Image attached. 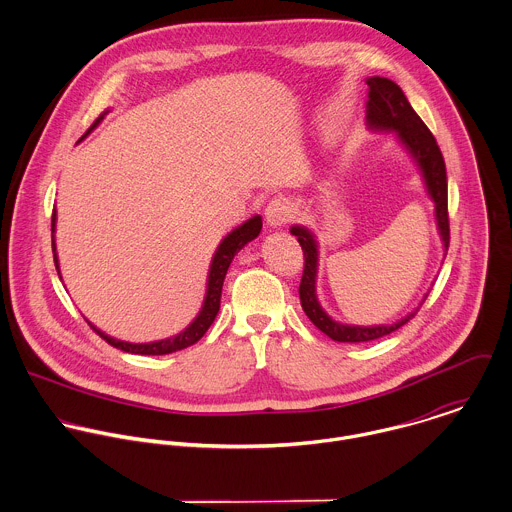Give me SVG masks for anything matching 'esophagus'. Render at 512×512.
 I'll return each instance as SVG.
<instances>
[{
    "label": "esophagus",
    "mask_w": 512,
    "mask_h": 512,
    "mask_svg": "<svg viewBox=\"0 0 512 512\" xmlns=\"http://www.w3.org/2000/svg\"><path fill=\"white\" fill-rule=\"evenodd\" d=\"M289 215H291V209L285 200L281 198H275L271 200L267 207H265V219L271 227H281L289 221Z\"/></svg>",
    "instance_id": "1"
}]
</instances>
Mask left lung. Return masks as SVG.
<instances>
[{
  "label": "left lung",
  "mask_w": 512,
  "mask_h": 512,
  "mask_svg": "<svg viewBox=\"0 0 512 512\" xmlns=\"http://www.w3.org/2000/svg\"><path fill=\"white\" fill-rule=\"evenodd\" d=\"M368 85V103H366V122L370 130L380 132H396L398 140L404 144L409 156L417 164L425 190L435 204V219L437 229L443 241V255H447L449 249V217H447V172L443 154L429 132V128L423 124V120L417 116V112L411 108L404 91L386 77H370L366 79ZM291 233L299 239L303 253H305V269L303 279L299 287V297L303 310L310 318V322L324 332L328 338L336 342H370L376 338H382L400 326L409 322L419 307L406 314L402 320L394 324H374V326H354V324H342L330 318L324 308L320 307L316 299V271H318V243L314 239V233L308 231L305 225L291 227ZM427 297V295H425ZM425 301V299H423Z\"/></svg>",
  "instance_id": "1"
}]
</instances>
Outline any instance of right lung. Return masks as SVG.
Here are the masks:
<instances>
[{"mask_svg": "<svg viewBox=\"0 0 512 512\" xmlns=\"http://www.w3.org/2000/svg\"><path fill=\"white\" fill-rule=\"evenodd\" d=\"M108 110H104L103 114L95 120V124L87 130V134L99 126V122L103 120L104 114ZM55 223H57V213L53 211V219H51V241H53V259H55V267H57V273H59V279H61V271H59V257H57V247H55ZM261 227H263V221H261V215H253L251 219H247L245 223H241L239 227H235L231 233H227L213 259H211V265H209V273H207V289H205L204 305L202 310L198 312V316L176 336H170V338H164V340H156V342H142V344H134V342H126V340H116L108 334H104L103 330H99L93 322L91 328L104 338L110 346L122 350V352H128V354H144V356H162V354H172V352H178V350H184L192 344H196L205 332L207 328L211 326V322L215 320L217 312H219V301H221V289H223V281H225V275H227V269L233 261V257L249 243L253 241L259 233H261Z\"/></svg>", "mask_w": 512, "mask_h": 512, "instance_id": "obj_1", "label": "right lung"}]
</instances>
